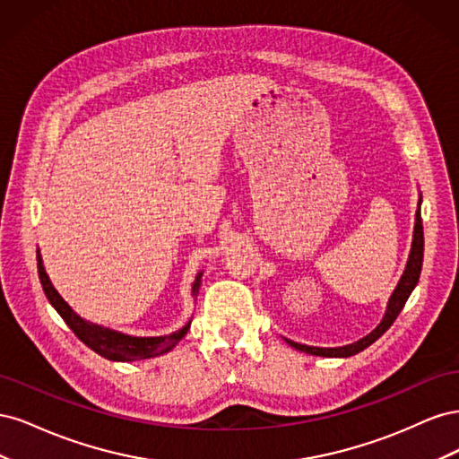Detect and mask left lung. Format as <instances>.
I'll return each mask as SVG.
<instances>
[{"instance_id": "obj_1", "label": "left lung", "mask_w": 459, "mask_h": 459, "mask_svg": "<svg viewBox=\"0 0 459 459\" xmlns=\"http://www.w3.org/2000/svg\"><path fill=\"white\" fill-rule=\"evenodd\" d=\"M421 195L418 201V211H415V224H413V238H411V248H410V255H408V262H406V268L402 272L400 280L393 290V295L388 297L386 302V310L385 316L379 322V325L375 327L373 331H369L366 337L358 339L351 344H344V346H333V349H325V346H310V344H300L295 342L290 339H285V342H289L293 349L300 351V352H307L312 356H325V358H349L354 356L358 352L366 351L369 344H373L377 341L383 333L394 324L396 316L404 308L406 300L410 299L411 290L415 289L420 281V273H421V266H423V224H421Z\"/></svg>"}]
</instances>
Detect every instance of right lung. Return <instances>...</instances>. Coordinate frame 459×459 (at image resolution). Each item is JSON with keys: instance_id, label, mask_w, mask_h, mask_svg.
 I'll use <instances>...</instances> for the list:
<instances>
[{"instance_id": "add662e5", "label": "right lung", "mask_w": 459, "mask_h": 459, "mask_svg": "<svg viewBox=\"0 0 459 459\" xmlns=\"http://www.w3.org/2000/svg\"><path fill=\"white\" fill-rule=\"evenodd\" d=\"M38 273L49 304L59 312V316L65 319V324L74 331V335L82 342L88 344L93 352H97L107 359H113V362H135V359L155 358V356L170 352L189 331L191 319L182 329L170 333V335H159V337H134V335H128V333L88 322V319L78 316L71 307H68V302L59 295V290L53 287L49 275L44 268V260H41L39 251H38ZM201 277H203V272L197 273L195 281L191 285L193 297L199 295Z\"/></svg>"}]
</instances>
